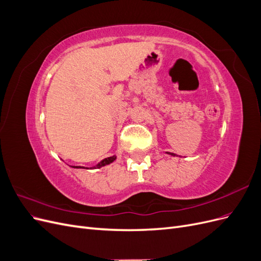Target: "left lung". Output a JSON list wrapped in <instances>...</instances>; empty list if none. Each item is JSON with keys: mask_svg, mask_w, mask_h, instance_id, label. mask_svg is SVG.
<instances>
[{"mask_svg": "<svg viewBox=\"0 0 261 261\" xmlns=\"http://www.w3.org/2000/svg\"><path fill=\"white\" fill-rule=\"evenodd\" d=\"M170 154H172V155H174V153H170Z\"/></svg>", "mask_w": 261, "mask_h": 261, "instance_id": "obj_1", "label": "left lung"}]
</instances>
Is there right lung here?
I'll return each mask as SVG.
<instances>
[{"instance_id":"right-lung-1","label":"right lung","mask_w":261,"mask_h":261,"mask_svg":"<svg viewBox=\"0 0 261 261\" xmlns=\"http://www.w3.org/2000/svg\"><path fill=\"white\" fill-rule=\"evenodd\" d=\"M116 159V156H109V158H106L105 160H102L98 165H97V168H101V167H105V165H107V164H110V163H112L114 160ZM73 168H76V169H78V168H82V167H73Z\"/></svg>"}]
</instances>
